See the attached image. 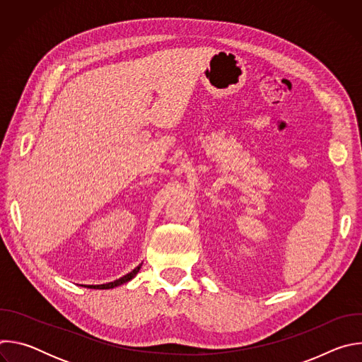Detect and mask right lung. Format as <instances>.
I'll return each instance as SVG.
<instances>
[{"label":"right lung","mask_w":362,"mask_h":362,"mask_svg":"<svg viewBox=\"0 0 362 362\" xmlns=\"http://www.w3.org/2000/svg\"><path fill=\"white\" fill-rule=\"evenodd\" d=\"M140 268H141V265H139L137 268H134L130 274H127V275H124V276H122L120 279H117V281H115V282H109V284H103V285H87V288H91V289H112V288H115V286H119V285H123V284H126V282H129L130 279H133L136 275H137V272L140 271ZM86 286V285H84Z\"/></svg>","instance_id":"add662e5"}]
</instances>
